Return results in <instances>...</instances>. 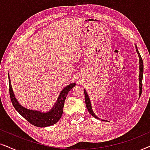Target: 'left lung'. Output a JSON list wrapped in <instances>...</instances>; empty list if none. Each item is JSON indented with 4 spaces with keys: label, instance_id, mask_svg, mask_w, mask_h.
I'll list each match as a JSON object with an SVG mask.
<instances>
[{
    "label": "left lung",
    "instance_id": "8db88e82",
    "mask_svg": "<svg viewBox=\"0 0 150 150\" xmlns=\"http://www.w3.org/2000/svg\"><path fill=\"white\" fill-rule=\"evenodd\" d=\"M135 48H136V51L137 52V54L139 55V98L141 95V92H142V81H143V60L142 58H141L140 53H139V50H138V48H137V45H135ZM84 93H85V104H86V106H87V108L88 110V111L90 114L93 117H95L98 120H101V119L98 117L96 115V114L94 113V112L93 111V109H92L91 107V101H90L89 97L88 96V94L86 91L85 89H84ZM102 121H106V122H108L105 120H102Z\"/></svg>",
    "mask_w": 150,
    "mask_h": 150
}]
</instances>
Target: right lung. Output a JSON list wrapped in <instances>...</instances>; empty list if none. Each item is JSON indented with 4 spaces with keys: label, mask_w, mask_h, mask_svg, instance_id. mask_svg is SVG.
Segmentation results:
<instances>
[{
    "label": "right lung",
    "mask_w": 150,
    "mask_h": 150,
    "mask_svg": "<svg viewBox=\"0 0 150 150\" xmlns=\"http://www.w3.org/2000/svg\"><path fill=\"white\" fill-rule=\"evenodd\" d=\"M8 79H9L10 98H11V101L14 108L28 122L33 126L40 127V128L52 126V125H54L58 122V121L60 120L61 116H62L63 106H64L65 100L66 96H67V93L74 87L76 86V83H72L63 88L59 95V97L52 108L48 111L42 112L40 110L28 109V108L24 107L23 106L21 105L14 95L11 81H10L9 74H8Z\"/></svg>",
    "instance_id": "right-lung-1"
}]
</instances>
